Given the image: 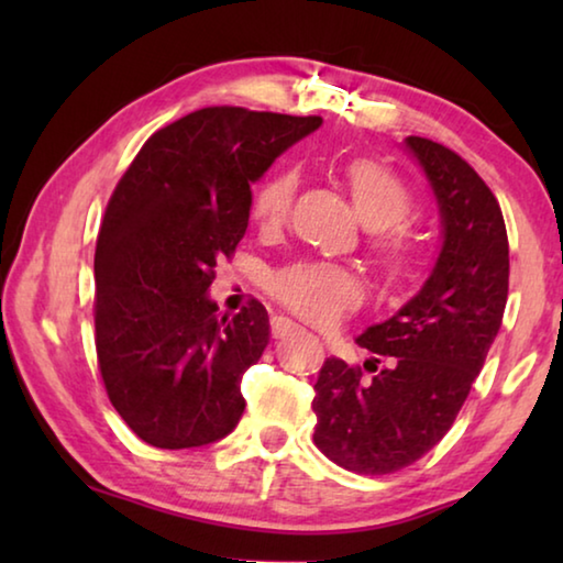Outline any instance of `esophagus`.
I'll list each match as a JSON object with an SVG mask.
<instances>
[{"instance_id": "34e87169", "label": "esophagus", "mask_w": 563, "mask_h": 563, "mask_svg": "<svg viewBox=\"0 0 563 563\" xmlns=\"http://www.w3.org/2000/svg\"><path fill=\"white\" fill-rule=\"evenodd\" d=\"M295 328V322L288 318H273V335L275 338H283L288 335V332Z\"/></svg>"}]
</instances>
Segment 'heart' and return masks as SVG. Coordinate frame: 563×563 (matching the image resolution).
<instances>
[{"mask_svg":"<svg viewBox=\"0 0 563 563\" xmlns=\"http://www.w3.org/2000/svg\"><path fill=\"white\" fill-rule=\"evenodd\" d=\"M347 184L352 201L362 221L369 228H383L402 223L412 213V194L393 170L375 164V161H355L347 168ZM298 174L290 168L273 174L253 196V221L263 231H275L290 213ZM383 258L393 268H402L409 261V245L402 233H387L377 241ZM271 288L275 298L288 305L300 318L325 325L340 318L342 312L355 308L362 300V283L345 265L335 263H295L275 275Z\"/></svg>","mask_w":563,"mask_h":563,"instance_id":"heart-1","label":"heart"}]
</instances>
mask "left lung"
<instances>
[{
  "label": "left lung",
  "mask_w": 563,
  "mask_h": 563,
  "mask_svg": "<svg viewBox=\"0 0 563 563\" xmlns=\"http://www.w3.org/2000/svg\"><path fill=\"white\" fill-rule=\"evenodd\" d=\"M440 213L442 245L430 275L387 320L355 340L389 367L328 357L316 383L318 450L357 474H389L450 432L501 328L509 292V241L487 184L454 151L407 136ZM369 365V360H367Z\"/></svg>",
  "instance_id": "left-lung-1"
}]
</instances>
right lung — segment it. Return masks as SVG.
Masks as SVG:
<instances>
[{
  "instance_id": "1",
  "label": "right lung",
  "mask_w": 563,
  "mask_h": 563,
  "mask_svg": "<svg viewBox=\"0 0 563 563\" xmlns=\"http://www.w3.org/2000/svg\"><path fill=\"white\" fill-rule=\"evenodd\" d=\"M320 123L201 109L156 131L121 176L97 241L93 322L111 405L146 444L190 450L235 430L271 320L261 302L218 318L213 268L245 235L251 184Z\"/></svg>"
}]
</instances>
